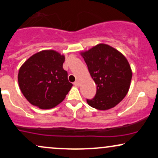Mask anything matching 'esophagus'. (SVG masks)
<instances>
[{
  "instance_id": "34e87169",
  "label": "esophagus",
  "mask_w": 158,
  "mask_h": 158,
  "mask_svg": "<svg viewBox=\"0 0 158 158\" xmlns=\"http://www.w3.org/2000/svg\"><path fill=\"white\" fill-rule=\"evenodd\" d=\"M74 85H75V86H77V87L79 86V81H78V80L76 81L75 82H74Z\"/></svg>"
}]
</instances>
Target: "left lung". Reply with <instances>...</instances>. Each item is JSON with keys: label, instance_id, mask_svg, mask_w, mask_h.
<instances>
[{"label": "left lung", "instance_id": "obj_1", "mask_svg": "<svg viewBox=\"0 0 158 158\" xmlns=\"http://www.w3.org/2000/svg\"><path fill=\"white\" fill-rule=\"evenodd\" d=\"M90 77L97 85V94L87 102L97 110H108L119 104L129 90L132 70L125 56L106 44H98L81 51Z\"/></svg>", "mask_w": 158, "mask_h": 158}]
</instances>
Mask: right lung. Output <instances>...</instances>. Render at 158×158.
Masks as SVG:
<instances>
[{"instance_id": "right-lung-1", "label": "right lung", "mask_w": 158, "mask_h": 158, "mask_svg": "<svg viewBox=\"0 0 158 158\" xmlns=\"http://www.w3.org/2000/svg\"><path fill=\"white\" fill-rule=\"evenodd\" d=\"M64 55L44 50L30 56L21 65L18 81L21 93L32 106L50 109L62 102L71 89L63 69Z\"/></svg>"}]
</instances>
